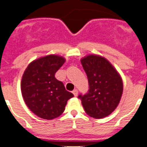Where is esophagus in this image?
Masks as SVG:
<instances>
[{"mask_svg": "<svg viewBox=\"0 0 147 147\" xmlns=\"http://www.w3.org/2000/svg\"><path fill=\"white\" fill-rule=\"evenodd\" d=\"M72 93H73V94L75 95V96H77L78 95V90L77 89H74L73 92H72Z\"/></svg>", "mask_w": 147, "mask_h": 147, "instance_id": "1", "label": "esophagus"}]
</instances>
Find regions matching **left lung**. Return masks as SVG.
Returning a JSON list of instances; mask_svg holds the SVG:
<instances>
[{
    "mask_svg": "<svg viewBox=\"0 0 147 147\" xmlns=\"http://www.w3.org/2000/svg\"><path fill=\"white\" fill-rule=\"evenodd\" d=\"M87 75L89 89L78 98L86 114L100 119L111 114L117 107L123 93V82L114 67L105 58L88 55L81 59Z\"/></svg>",
    "mask_w": 147,
    "mask_h": 147,
    "instance_id": "left-lung-1",
    "label": "left lung"
}]
</instances>
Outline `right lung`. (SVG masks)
I'll return each mask as SVG.
<instances>
[{
    "label": "right lung",
    "mask_w": 147,
    "mask_h": 147,
    "mask_svg": "<svg viewBox=\"0 0 147 147\" xmlns=\"http://www.w3.org/2000/svg\"><path fill=\"white\" fill-rule=\"evenodd\" d=\"M65 62L59 55H46L30 62L23 75L22 96L29 109L41 118L52 120L60 116L68 100L74 97L55 78Z\"/></svg>",
    "instance_id": "add662e5"
}]
</instances>
